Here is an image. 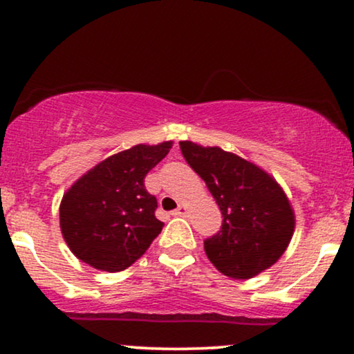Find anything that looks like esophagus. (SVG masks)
<instances>
[{"mask_svg": "<svg viewBox=\"0 0 354 354\" xmlns=\"http://www.w3.org/2000/svg\"><path fill=\"white\" fill-rule=\"evenodd\" d=\"M186 213H188V208L185 205H180L176 209L171 211V216H185Z\"/></svg>", "mask_w": 354, "mask_h": 354, "instance_id": "esophagus-1", "label": "esophagus"}]
</instances>
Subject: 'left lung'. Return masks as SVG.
<instances>
[{"mask_svg":"<svg viewBox=\"0 0 354 354\" xmlns=\"http://www.w3.org/2000/svg\"><path fill=\"white\" fill-rule=\"evenodd\" d=\"M180 148L223 214L221 230L205 239L209 261L234 279L273 266L295 231L293 208L281 186L259 166L218 146L180 141Z\"/></svg>","mask_w":354,"mask_h":354,"instance_id":"1","label":"left lung"}]
</instances>
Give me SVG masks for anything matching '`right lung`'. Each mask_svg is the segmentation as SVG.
Listing matches in <instances>:
<instances>
[{"label": "right lung", "mask_w": 354, "mask_h": 354, "mask_svg": "<svg viewBox=\"0 0 354 354\" xmlns=\"http://www.w3.org/2000/svg\"><path fill=\"white\" fill-rule=\"evenodd\" d=\"M173 141L136 145L91 168L64 193L59 226L73 254L101 271H123L145 254L163 223L145 178Z\"/></svg>", "instance_id": "add662e5"}]
</instances>
